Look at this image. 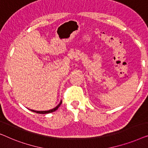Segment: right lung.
Masks as SVG:
<instances>
[{
  "label": "right lung",
  "mask_w": 148,
  "mask_h": 148,
  "mask_svg": "<svg viewBox=\"0 0 148 148\" xmlns=\"http://www.w3.org/2000/svg\"><path fill=\"white\" fill-rule=\"evenodd\" d=\"M62 104V101H60V103L58 104V105L56 106V107L55 108H53V109H50V110H48V111H35V110H31V111L34 112V113H39V114H47V113H52V112H54L55 111H56L58 108H59V107L60 106V105Z\"/></svg>",
  "instance_id": "add662e5"
}]
</instances>
